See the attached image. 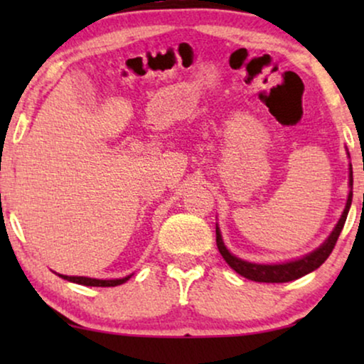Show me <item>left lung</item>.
<instances>
[{
  "label": "left lung",
  "mask_w": 364,
  "mask_h": 364,
  "mask_svg": "<svg viewBox=\"0 0 364 364\" xmlns=\"http://www.w3.org/2000/svg\"><path fill=\"white\" fill-rule=\"evenodd\" d=\"M350 193H348V200H346V207L341 213V218L338 220L336 227L333 228V232L330 233V237L326 238L325 242L321 243L316 250H313L308 255L298 258V260H291V262H285V263H273V265H263V263H252V262H245L242 258H238L235 255H232L230 252L227 250L225 243L222 240V233L218 225L215 227V233H217V247L220 255L223 257L228 265H230L233 270H235L238 275L248 278V280L253 282H260V283H285V282H291L296 280V278L305 277L306 273H310L313 270H316L318 267L323 265L330 253L333 252V248L336 245L338 237L343 230V225H345L348 212H350L351 207V200H353V168L350 166Z\"/></svg>",
  "instance_id": "1"
}]
</instances>
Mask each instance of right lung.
Here are the masks:
<instances>
[{
  "label": "right lung",
  "instance_id": "1",
  "mask_svg": "<svg viewBox=\"0 0 364 364\" xmlns=\"http://www.w3.org/2000/svg\"><path fill=\"white\" fill-rule=\"evenodd\" d=\"M59 275V273H58ZM64 280L68 282H73V283H79V285H84V287H117V285H122V283H126L129 277H124V278H116V280H97V278H87V277H68V275H59Z\"/></svg>",
  "mask_w": 364,
  "mask_h": 364
}]
</instances>
